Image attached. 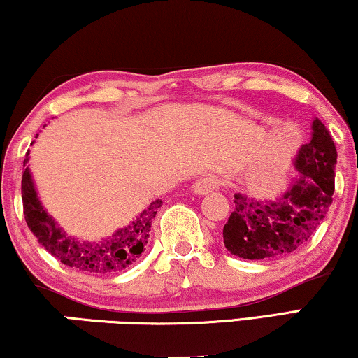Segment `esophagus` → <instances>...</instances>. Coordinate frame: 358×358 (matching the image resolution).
Returning <instances> with one entry per match:
<instances>
[{
	"label": "esophagus",
	"mask_w": 358,
	"mask_h": 358,
	"mask_svg": "<svg viewBox=\"0 0 358 358\" xmlns=\"http://www.w3.org/2000/svg\"><path fill=\"white\" fill-rule=\"evenodd\" d=\"M219 180L217 177H213V175H208V177H203L194 181L193 191L196 194H208L210 191L217 189Z\"/></svg>",
	"instance_id": "1"
}]
</instances>
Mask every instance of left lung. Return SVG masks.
I'll use <instances>...</instances> for the list:
<instances>
[{
  "instance_id": "left-lung-1",
  "label": "left lung",
  "mask_w": 358,
  "mask_h": 358,
  "mask_svg": "<svg viewBox=\"0 0 358 358\" xmlns=\"http://www.w3.org/2000/svg\"><path fill=\"white\" fill-rule=\"evenodd\" d=\"M308 144L295 159L296 177L275 201L236 193L235 209L224 225V245L243 259H271L306 243L328 214L334 193L337 150L329 131L313 120Z\"/></svg>"
}]
</instances>
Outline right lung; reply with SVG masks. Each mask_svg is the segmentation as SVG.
<instances>
[{"mask_svg": "<svg viewBox=\"0 0 358 358\" xmlns=\"http://www.w3.org/2000/svg\"><path fill=\"white\" fill-rule=\"evenodd\" d=\"M29 152L24 160L22 173V206L26 222L32 234L37 236L38 243L48 253L62 261L69 268L83 271L89 274H110L120 273L128 266L138 261L141 253L148 245L150 224L157 214V209L162 206V201L155 199L144 209L128 227L117 230L108 238L102 241H79L66 235L58 227L57 222L50 217L47 210L40 203L37 191H35L32 175L27 167Z\"/></svg>", "mask_w": 358, "mask_h": 358, "instance_id": "1", "label": "right lung"}]
</instances>
